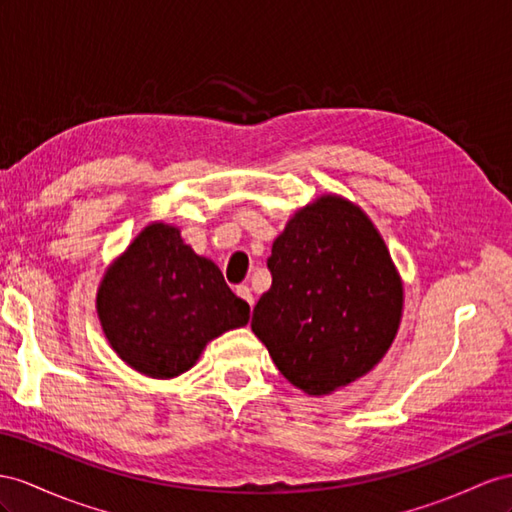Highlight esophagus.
Listing matches in <instances>:
<instances>
[{
    "label": "esophagus",
    "instance_id": "1",
    "mask_svg": "<svg viewBox=\"0 0 512 512\" xmlns=\"http://www.w3.org/2000/svg\"><path fill=\"white\" fill-rule=\"evenodd\" d=\"M235 294H238L242 300H246V303L248 305H255V296H253V292H251V287H248V285H238V287H235Z\"/></svg>",
    "mask_w": 512,
    "mask_h": 512
}]
</instances>
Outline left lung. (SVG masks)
<instances>
[{"instance_id": "8db88e82", "label": "left lung", "mask_w": 512, "mask_h": 512, "mask_svg": "<svg viewBox=\"0 0 512 512\" xmlns=\"http://www.w3.org/2000/svg\"><path fill=\"white\" fill-rule=\"evenodd\" d=\"M270 290L253 333L307 396H329L374 370L398 335L404 285L381 231L339 194L287 220L268 259Z\"/></svg>"}]
</instances>
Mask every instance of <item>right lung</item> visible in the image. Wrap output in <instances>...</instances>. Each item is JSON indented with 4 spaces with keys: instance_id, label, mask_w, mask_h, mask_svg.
I'll return each instance as SVG.
<instances>
[{
    "instance_id": "obj_1",
    "label": "right lung",
    "mask_w": 512,
    "mask_h": 512,
    "mask_svg": "<svg viewBox=\"0 0 512 512\" xmlns=\"http://www.w3.org/2000/svg\"><path fill=\"white\" fill-rule=\"evenodd\" d=\"M248 313L214 261L196 255L168 222L144 227L97 287L112 350L131 370L162 381L188 372L212 339L246 326Z\"/></svg>"
}]
</instances>
